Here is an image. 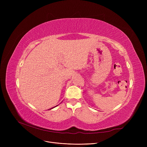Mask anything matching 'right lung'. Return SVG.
Returning a JSON list of instances; mask_svg holds the SVG:
<instances>
[{"mask_svg":"<svg viewBox=\"0 0 147 147\" xmlns=\"http://www.w3.org/2000/svg\"><path fill=\"white\" fill-rule=\"evenodd\" d=\"M57 106H55V107H57ZM54 107H53V108H54ZM53 108H52V109H53ZM51 109H50V110H51Z\"/></svg>","mask_w":147,"mask_h":147,"instance_id":"right-lung-1","label":"right lung"}]
</instances>
